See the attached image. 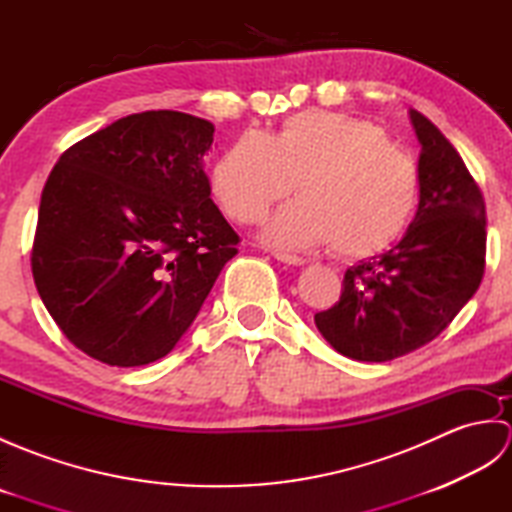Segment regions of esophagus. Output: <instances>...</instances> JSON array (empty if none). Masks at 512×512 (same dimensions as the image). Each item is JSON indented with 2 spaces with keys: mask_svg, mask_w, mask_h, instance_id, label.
<instances>
[{
  "mask_svg": "<svg viewBox=\"0 0 512 512\" xmlns=\"http://www.w3.org/2000/svg\"><path fill=\"white\" fill-rule=\"evenodd\" d=\"M273 255H275V259H279V262L290 264V266H303V264H308L306 259L297 257V255H288V253H273Z\"/></svg>",
  "mask_w": 512,
  "mask_h": 512,
  "instance_id": "esophagus-1",
  "label": "esophagus"
}]
</instances>
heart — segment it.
Returning a JSON list of instances; mask_svg holds the SVG:
<instances>
[{"label": "heart", "mask_w": 512, "mask_h": 512, "mask_svg": "<svg viewBox=\"0 0 512 512\" xmlns=\"http://www.w3.org/2000/svg\"><path fill=\"white\" fill-rule=\"evenodd\" d=\"M264 239L281 250L328 246L347 259L385 253L407 233L420 204V169L378 125L350 114L306 110L275 134L246 132L217 158L211 189L239 224L262 220L295 189Z\"/></svg>", "instance_id": "heart-1"}]
</instances>
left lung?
<instances>
[{
  "label": "left lung",
  "mask_w": 512,
  "mask_h": 512,
  "mask_svg": "<svg viewBox=\"0 0 512 512\" xmlns=\"http://www.w3.org/2000/svg\"><path fill=\"white\" fill-rule=\"evenodd\" d=\"M409 116L422 145L418 213L383 257L347 268L339 301L314 314L325 341L354 361L385 363L427 345L484 277V195L440 129Z\"/></svg>",
  "instance_id": "1"
}]
</instances>
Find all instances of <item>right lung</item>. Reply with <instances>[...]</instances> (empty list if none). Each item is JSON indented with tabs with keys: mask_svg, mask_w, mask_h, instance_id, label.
<instances>
[{
	"mask_svg": "<svg viewBox=\"0 0 512 512\" xmlns=\"http://www.w3.org/2000/svg\"><path fill=\"white\" fill-rule=\"evenodd\" d=\"M213 132L191 114H132L50 171L32 277L65 339L96 361L138 367L169 354L237 255L202 169Z\"/></svg>",
	"mask_w": 512,
	"mask_h": 512,
	"instance_id": "1",
	"label": "right lung"
}]
</instances>
